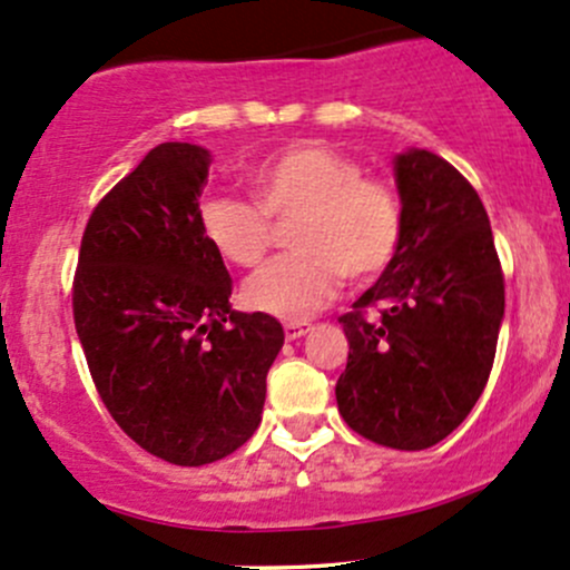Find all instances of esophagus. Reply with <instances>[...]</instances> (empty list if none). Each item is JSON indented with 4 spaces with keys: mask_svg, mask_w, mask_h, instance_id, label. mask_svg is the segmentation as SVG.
Returning a JSON list of instances; mask_svg holds the SVG:
<instances>
[{
    "mask_svg": "<svg viewBox=\"0 0 570 570\" xmlns=\"http://www.w3.org/2000/svg\"><path fill=\"white\" fill-rule=\"evenodd\" d=\"M308 331H312V325H308V322H286L284 325L286 342H297V338L306 336Z\"/></svg>",
    "mask_w": 570,
    "mask_h": 570,
    "instance_id": "1",
    "label": "esophagus"
}]
</instances>
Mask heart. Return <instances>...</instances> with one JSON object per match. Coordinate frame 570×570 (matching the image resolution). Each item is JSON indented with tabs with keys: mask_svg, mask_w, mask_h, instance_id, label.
<instances>
[{
	"mask_svg": "<svg viewBox=\"0 0 570 570\" xmlns=\"http://www.w3.org/2000/svg\"><path fill=\"white\" fill-rule=\"evenodd\" d=\"M248 184L256 206L237 198H206L200 232L234 267H256L273 227L289 226L292 256L250 275L243 303L250 312L301 322L317 314L342 286V275L366 281L386 269L402 232L400 200L381 178L322 142H301L253 165Z\"/></svg>",
	"mask_w": 570,
	"mask_h": 570,
	"instance_id": "obj_1",
	"label": "heart"
}]
</instances>
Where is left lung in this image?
<instances>
[{
  "mask_svg": "<svg viewBox=\"0 0 570 570\" xmlns=\"http://www.w3.org/2000/svg\"><path fill=\"white\" fill-rule=\"evenodd\" d=\"M402 232L372 289L338 317L344 422L392 450H428L471 413L491 375L504 278L480 195L439 154L394 157ZM366 307L379 317L366 321Z\"/></svg>",
  "mask_w": 570,
  "mask_h": 570,
  "instance_id": "left-lung-1",
  "label": "left lung"
}]
</instances>
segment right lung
Here are the masks:
<instances>
[{
	"label": "right lung",
	"instance_id": "add662e5",
	"mask_svg": "<svg viewBox=\"0 0 570 570\" xmlns=\"http://www.w3.org/2000/svg\"><path fill=\"white\" fill-rule=\"evenodd\" d=\"M212 154L163 142L101 198L85 228L73 322L118 428L151 455L204 465L262 422L284 327L234 312L232 278L206 243L198 198Z\"/></svg>",
	"mask_w": 570,
	"mask_h": 570
}]
</instances>
